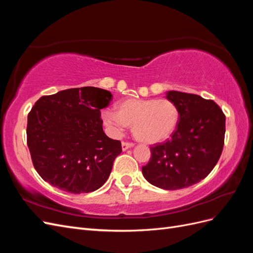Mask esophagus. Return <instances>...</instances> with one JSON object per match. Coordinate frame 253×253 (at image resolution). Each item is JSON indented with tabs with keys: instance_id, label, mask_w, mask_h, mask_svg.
Wrapping results in <instances>:
<instances>
[{
	"instance_id": "34e87169",
	"label": "esophagus",
	"mask_w": 253,
	"mask_h": 253,
	"mask_svg": "<svg viewBox=\"0 0 253 253\" xmlns=\"http://www.w3.org/2000/svg\"><path fill=\"white\" fill-rule=\"evenodd\" d=\"M121 145H122V150L126 151V150H127L128 148L134 147V143H133V142H127V141H122Z\"/></svg>"
}]
</instances>
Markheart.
<instances>
[{"instance_id":"1","label":"heart","mask_w":253,"mask_h":253,"mask_svg":"<svg viewBox=\"0 0 253 253\" xmlns=\"http://www.w3.org/2000/svg\"><path fill=\"white\" fill-rule=\"evenodd\" d=\"M116 106L117 111L105 109L101 113L103 125L115 137L132 126L135 138L156 143L169 138L179 121L178 106L170 99H127Z\"/></svg>"}]
</instances>
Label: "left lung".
<instances>
[{
  "label": "left lung",
  "instance_id": "obj_1",
  "mask_svg": "<svg viewBox=\"0 0 253 253\" xmlns=\"http://www.w3.org/2000/svg\"><path fill=\"white\" fill-rule=\"evenodd\" d=\"M167 99L176 103L179 121L171 138L151 147L152 156L142 174L153 186L183 189L209 175L221 155L226 116L213 100L170 90Z\"/></svg>",
  "mask_w": 253,
  "mask_h": 253
}]
</instances>
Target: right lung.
<instances>
[{"mask_svg":"<svg viewBox=\"0 0 253 253\" xmlns=\"http://www.w3.org/2000/svg\"><path fill=\"white\" fill-rule=\"evenodd\" d=\"M109 90L84 86L43 96L27 119V145L36 171L66 192L88 193L109 178L121 142L105 135L100 110Z\"/></svg>","mask_w":253,"mask_h":253,"instance_id":"1","label":"right lung"}]
</instances>
